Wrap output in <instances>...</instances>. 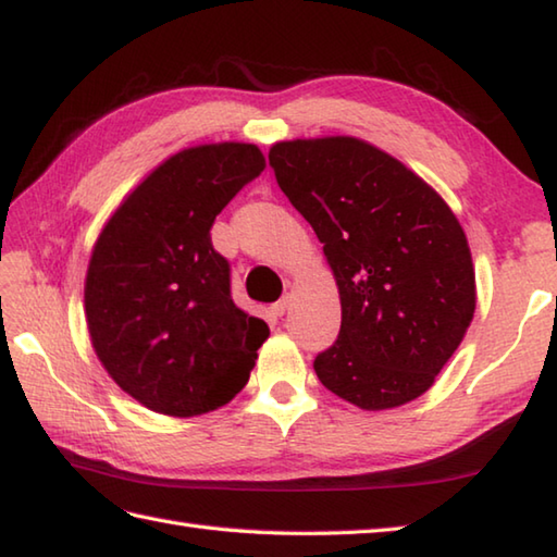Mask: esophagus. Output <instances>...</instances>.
Returning <instances> with one entry per match:
<instances>
[{
    "mask_svg": "<svg viewBox=\"0 0 557 557\" xmlns=\"http://www.w3.org/2000/svg\"><path fill=\"white\" fill-rule=\"evenodd\" d=\"M288 302H290V298H288V296H283L281 300H276V302H274V306H271V310H274V314H278V318H281V314H286V310H288Z\"/></svg>",
    "mask_w": 557,
    "mask_h": 557,
    "instance_id": "obj_1",
    "label": "esophagus"
}]
</instances>
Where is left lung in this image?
<instances>
[{"label":"left lung","mask_w":557,"mask_h":557,"mask_svg":"<svg viewBox=\"0 0 557 557\" xmlns=\"http://www.w3.org/2000/svg\"><path fill=\"white\" fill-rule=\"evenodd\" d=\"M269 164L339 288L342 330L314 359L320 383L371 412L417 400L473 322L458 218L422 176L351 135L276 143Z\"/></svg>","instance_id":"obj_1"}]
</instances>
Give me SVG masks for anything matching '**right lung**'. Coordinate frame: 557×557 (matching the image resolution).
Returning a JSON list of instances; mask_svg holds the SVG:
<instances>
[{
    "label": "right lung",
    "instance_id": "right-lung-1",
    "mask_svg": "<svg viewBox=\"0 0 557 557\" xmlns=\"http://www.w3.org/2000/svg\"><path fill=\"white\" fill-rule=\"evenodd\" d=\"M264 166L249 143L186 148L154 166L97 237L84 281L89 339L115 385L152 412H213L249 381L269 327L235 306L211 227Z\"/></svg>",
    "mask_w": 557,
    "mask_h": 557
}]
</instances>
